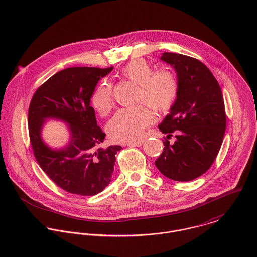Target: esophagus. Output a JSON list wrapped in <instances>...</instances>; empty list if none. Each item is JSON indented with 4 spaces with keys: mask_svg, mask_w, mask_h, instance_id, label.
Instances as JSON below:
<instances>
[{
    "mask_svg": "<svg viewBox=\"0 0 257 257\" xmlns=\"http://www.w3.org/2000/svg\"><path fill=\"white\" fill-rule=\"evenodd\" d=\"M143 143H144V140H139V141H135V142H130L127 145L131 146V147H140L143 145Z\"/></svg>",
    "mask_w": 257,
    "mask_h": 257,
    "instance_id": "34e87169",
    "label": "esophagus"
}]
</instances>
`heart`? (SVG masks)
I'll use <instances>...</instances> for the list:
<instances>
[{"mask_svg": "<svg viewBox=\"0 0 257 257\" xmlns=\"http://www.w3.org/2000/svg\"><path fill=\"white\" fill-rule=\"evenodd\" d=\"M121 75L138 85L136 100L146 103L157 112L169 110L176 101L179 91L178 80L168 70L154 71L152 65L144 59H136L126 64ZM91 102L94 109L106 115L113 107L112 84L104 79L95 89ZM153 121L151 111L142 104L122 108L116 112L107 124V133L115 142H129L138 139L144 128Z\"/></svg>", "mask_w": 257, "mask_h": 257, "instance_id": "obj_1", "label": "heart"}]
</instances>
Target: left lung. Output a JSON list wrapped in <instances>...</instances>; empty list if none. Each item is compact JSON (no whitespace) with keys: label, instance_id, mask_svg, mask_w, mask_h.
Here are the masks:
<instances>
[{"label":"left lung","instance_id":"1","mask_svg":"<svg viewBox=\"0 0 257 257\" xmlns=\"http://www.w3.org/2000/svg\"><path fill=\"white\" fill-rule=\"evenodd\" d=\"M160 59L175 69L179 91L158 127L168 136L176 131L177 140L173 145L163 142L155 165L165 177L189 182L205 174L218 154L226 126L223 97L218 82L200 60L173 52H164Z\"/></svg>","mask_w":257,"mask_h":257}]
</instances>
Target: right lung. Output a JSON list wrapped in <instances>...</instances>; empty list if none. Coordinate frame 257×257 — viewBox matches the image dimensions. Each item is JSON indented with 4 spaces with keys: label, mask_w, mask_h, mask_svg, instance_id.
Listing matches in <instances>:
<instances>
[{
    "label": "right lung",
    "mask_w": 257,
    "mask_h": 257,
    "mask_svg": "<svg viewBox=\"0 0 257 257\" xmlns=\"http://www.w3.org/2000/svg\"><path fill=\"white\" fill-rule=\"evenodd\" d=\"M113 67H70L49 78L34 94L29 108V134L34 155L43 171L62 190L94 196L110 184L115 155L121 146L102 148L105 133L90 106L98 81ZM65 122L70 139L54 150L42 139L47 119Z\"/></svg>",
    "instance_id": "1"
}]
</instances>
